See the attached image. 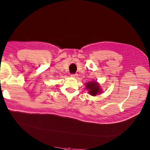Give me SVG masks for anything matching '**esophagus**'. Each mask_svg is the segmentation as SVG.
Masks as SVG:
<instances>
[{"mask_svg":"<svg viewBox=\"0 0 150 150\" xmlns=\"http://www.w3.org/2000/svg\"><path fill=\"white\" fill-rule=\"evenodd\" d=\"M77 76H78L77 74H71V77L73 78H77Z\"/></svg>","mask_w":150,"mask_h":150,"instance_id":"1","label":"esophagus"}]
</instances>
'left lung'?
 <instances>
[{"label": "left lung", "mask_w": 150, "mask_h": 150, "mask_svg": "<svg viewBox=\"0 0 150 150\" xmlns=\"http://www.w3.org/2000/svg\"><path fill=\"white\" fill-rule=\"evenodd\" d=\"M86 88L88 90L89 94L92 96H96L98 93H101L100 84L96 81H91L86 84Z\"/></svg>", "instance_id": "1"}]
</instances>
